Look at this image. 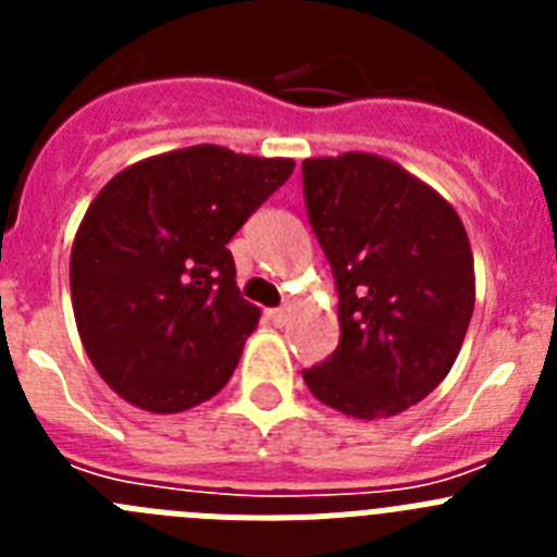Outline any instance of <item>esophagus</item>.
Instances as JSON below:
<instances>
[{
    "instance_id": "obj_1",
    "label": "esophagus",
    "mask_w": 557,
    "mask_h": 557,
    "mask_svg": "<svg viewBox=\"0 0 557 557\" xmlns=\"http://www.w3.org/2000/svg\"><path fill=\"white\" fill-rule=\"evenodd\" d=\"M268 321L275 323V326H284V323L289 321V314H293V309L289 307H282V309H268Z\"/></svg>"
}]
</instances>
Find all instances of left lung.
Here are the masks:
<instances>
[{"mask_svg":"<svg viewBox=\"0 0 557 557\" xmlns=\"http://www.w3.org/2000/svg\"><path fill=\"white\" fill-rule=\"evenodd\" d=\"M304 195L339 295L337 348L304 382L348 418L398 416L444 382L469 332V234L444 195L376 152L307 159Z\"/></svg>","mask_w":557,"mask_h":557,"instance_id":"left-lung-1","label":"left lung"}]
</instances>
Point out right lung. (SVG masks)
Wrapping results in <instances>:
<instances>
[{"mask_svg": "<svg viewBox=\"0 0 557 557\" xmlns=\"http://www.w3.org/2000/svg\"><path fill=\"white\" fill-rule=\"evenodd\" d=\"M293 170V159L195 145L136 161L97 191L69 287L83 348L127 405L170 416L223 391L259 323L225 245Z\"/></svg>", "mask_w": 557, "mask_h": 557, "instance_id": "obj_1", "label": "right lung"}]
</instances>
